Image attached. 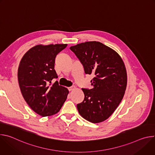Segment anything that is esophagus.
Wrapping results in <instances>:
<instances>
[{
	"instance_id": "esophagus-1",
	"label": "esophagus",
	"mask_w": 155,
	"mask_h": 155,
	"mask_svg": "<svg viewBox=\"0 0 155 155\" xmlns=\"http://www.w3.org/2000/svg\"><path fill=\"white\" fill-rule=\"evenodd\" d=\"M75 86H71V87H68V90H69V91H71L74 90L75 89Z\"/></svg>"
}]
</instances>
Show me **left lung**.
Listing matches in <instances>:
<instances>
[{"mask_svg": "<svg viewBox=\"0 0 155 155\" xmlns=\"http://www.w3.org/2000/svg\"><path fill=\"white\" fill-rule=\"evenodd\" d=\"M82 64L84 73L93 75V87L82 88L84 98L77 104L80 115L98 123L112 115L124 96L127 73L120 56L99 41H86L70 47Z\"/></svg>", "mask_w": 155, "mask_h": 155, "instance_id": "left-lung-1", "label": "left lung"}]
</instances>
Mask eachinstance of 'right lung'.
<instances>
[{
    "instance_id": "right-lung-1",
    "label": "right lung",
    "mask_w": 155,
    "mask_h": 155,
    "mask_svg": "<svg viewBox=\"0 0 155 155\" xmlns=\"http://www.w3.org/2000/svg\"><path fill=\"white\" fill-rule=\"evenodd\" d=\"M68 44L38 45L22 58L18 71L21 92L29 106L37 114L48 117L57 114L67 99L69 91L56 81L54 69L56 55Z\"/></svg>"
}]
</instances>
